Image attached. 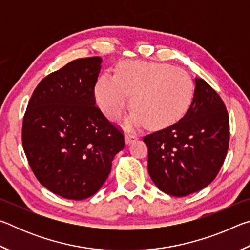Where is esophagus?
<instances>
[{"instance_id":"obj_1","label":"esophagus","mask_w":250,"mask_h":250,"mask_svg":"<svg viewBox=\"0 0 250 250\" xmlns=\"http://www.w3.org/2000/svg\"><path fill=\"white\" fill-rule=\"evenodd\" d=\"M125 143H126V145H130L131 142H133V141L137 140L138 135L132 133V132H126L125 135Z\"/></svg>"}]
</instances>
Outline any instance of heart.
Segmentation results:
<instances>
[{
    "instance_id": "heart-1",
    "label": "heart",
    "mask_w": 250,
    "mask_h": 250,
    "mask_svg": "<svg viewBox=\"0 0 250 250\" xmlns=\"http://www.w3.org/2000/svg\"><path fill=\"white\" fill-rule=\"evenodd\" d=\"M97 104L110 120H118L128 105L134 110L129 126L146 124L162 129L181 120L193 103L194 83L184 70L167 64L124 61L115 76L103 75L95 87Z\"/></svg>"
}]
</instances>
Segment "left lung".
I'll return each instance as SVG.
<instances>
[{
    "label": "left lung",
    "mask_w": 250,
    "mask_h": 250,
    "mask_svg": "<svg viewBox=\"0 0 250 250\" xmlns=\"http://www.w3.org/2000/svg\"><path fill=\"white\" fill-rule=\"evenodd\" d=\"M147 171L161 191L186 196L213 182L229 146V117L221 97L195 79L193 103L182 119L143 137Z\"/></svg>",
    "instance_id": "8db88e82"
}]
</instances>
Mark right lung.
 I'll use <instances>...</instances> for the list:
<instances>
[{"label":"right lung","mask_w":250,"mask_h":250,"mask_svg":"<svg viewBox=\"0 0 250 250\" xmlns=\"http://www.w3.org/2000/svg\"><path fill=\"white\" fill-rule=\"evenodd\" d=\"M101 57L78 58L46 76L23 118V149L34 175L57 195L80 201L99 191L125 147L124 131L96 105Z\"/></svg>","instance_id":"1"}]
</instances>
